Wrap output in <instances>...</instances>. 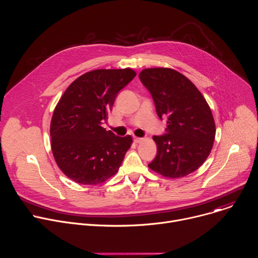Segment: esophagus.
I'll return each mask as SVG.
<instances>
[{
	"instance_id": "34e87169",
	"label": "esophagus",
	"mask_w": 258,
	"mask_h": 258,
	"mask_svg": "<svg viewBox=\"0 0 258 258\" xmlns=\"http://www.w3.org/2000/svg\"><path fill=\"white\" fill-rule=\"evenodd\" d=\"M134 141H135V143H137V144H140V143H142V142L144 141V139H143V138H138V137H134Z\"/></svg>"
}]
</instances>
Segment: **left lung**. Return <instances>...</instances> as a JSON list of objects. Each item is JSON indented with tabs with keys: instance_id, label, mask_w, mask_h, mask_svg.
<instances>
[{
	"instance_id": "left-lung-1",
	"label": "left lung",
	"mask_w": 258,
	"mask_h": 258,
	"mask_svg": "<svg viewBox=\"0 0 258 258\" xmlns=\"http://www.w3.org/2000/svg\"><path fill=\"white\" fill-rule=\"evenodd\" d=\"M154 100L165 135L153 136L157 155L149 168L165 177L192 173L206 160L215 138V123L205 98L185 76L171 68H146L139 75Z\"/></svg>"
}]
</instances>
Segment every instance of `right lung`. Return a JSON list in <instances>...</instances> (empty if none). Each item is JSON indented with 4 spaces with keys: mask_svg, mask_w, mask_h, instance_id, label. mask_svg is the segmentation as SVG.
Returning a JSON list of instances; mask_svg holds the SVG:
<instances>
[{
    "mask_svg": "<svg viewBox=\"0 0 258 258\" xmlns=\"http://www.w3.org/2000/svg\"><path fill=\"white\" fill-rule=\"evenodd\" d=\"M136 75L131 68L92 70L60 98L51 120V147L57 165L70 179L98 185L118 171L133 139L102 125L118 92Z\"/></svg>",
    "mask_w": 258,
    "mask_h": 258,
    "instance_id": "right-lung-1",
    "label": "right lung"
}]
</instances>
